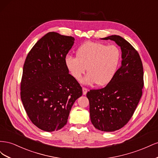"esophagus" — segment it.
<instances>
[{"label": "esophagus", "instance_id": "34e87169", "mask_svg": "<svg viewBox=\"0 0 158 158\" xmlns=\"http://www.w3.org/2000/svg\"><path fill=\"white\" fill-rule=\"evenodd\" d=\"M88 88H85V87H83L82 88V91H83V94L84 95H85L87 94V92H88Z\"/></svg>", "mask_w": 158, "mask_h": 158}]
</instances>
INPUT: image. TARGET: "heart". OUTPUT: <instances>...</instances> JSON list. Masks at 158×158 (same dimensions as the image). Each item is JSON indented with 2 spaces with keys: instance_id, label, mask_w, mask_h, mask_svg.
<instances>
[{
  "instance_id": "1",
  "label": "heart",
  "mask_w": 158,
  "mask_h": 158,
  "mask_svg": "<svg viewBox=\"0 0 158 158\" xmlns=\"http://www.w3.org/2000/svg\"><path fill=\"white\" fill-rule=\"evenodd\" d=\"M120 61L121 52L116 45L87 41L76 50V56H66L65 64L76 80H81L88 69L85 83L105 85L114 78Z\"/></svg>"
}]
</instances>
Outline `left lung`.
Masks as SVG:
<instances>
[{"label":"left lung","mask_w":158,"mask_h":158,"mask_svg":"<svg viewBox=\"0 0 158 158\" xmlns=\"http://www.w3.org/2000/svg\"><path fill=\"white\" fill-rule=\"evenodd\" d=\"M102 39L121 47L122 64L106 87L90 89L86 96L95 128L113 132L126 125L135 113L142 95L144 71L138 51L127 40L116 35Z\"/></svg>","instance_id":"left-lung-1"}]
</instances>
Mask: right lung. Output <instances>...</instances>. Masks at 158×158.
<instances>
[{"instance_id":"right-lung-1","label":"right lung","mask_w":158,"mask_h":158,"mask_svg":"<svg viewBox=\"0 0 158 158\" xmlns=\"http://www.w3.org/2000/svg\"><path fill=\"white\" fill-rule=\"evenodd\" d=\"M74 38L49 32L26 56L20 83L23 107L33 125L47 132L58 131L67 123L82 88L70 74L65 58Z\"/></svg>"}]
</instances>
